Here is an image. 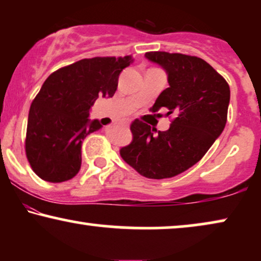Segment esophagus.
Segmentation results:
<instances>
[{
  "label": "esophagus",
  "mask_w": 261,
  "mask_h": 261,
  "mask_svg": "<svg viewBox=\"0 0 261 261\" xmlns=\"http://www.w3.org/2000/svg\"><path fill=\"white\" fill-rule=\"evenodd\" d=\"M123 124H124V126H129V121H128V120L123 121Z\"/></svg>",
  "instance_id": "obj_1"
}]
</instances>
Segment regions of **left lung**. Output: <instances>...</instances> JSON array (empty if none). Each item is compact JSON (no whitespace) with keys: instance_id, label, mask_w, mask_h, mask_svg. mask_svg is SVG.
Listing matches in <instances>:
<instances>
[{"instance_id":"1","label":"left lung","mask_w":261,"mask_h":261,"mask_svg":"<svg viewBox=\"0 0 261 261\" xmlns=\"http://www.w3.org/2000/svg\"><path fill=\"white\" fill-rule=\"evenodd\" d=\"M146 58L162 65L170 87L158 96L152 110L174 114L170 128L156 132L144 121L130 123L133 139L120 155L138 173L152 179L177 176L195 165L222 133L227 122L230 89L214 67L195 56L147 52Z\"/></svg>"}]
</instances>
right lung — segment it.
Listing matches in <instances>:
<instances>
[{"label":"right lung","mask_w":261,"mask_h":261,"mask_svg":"<svg viewBox=\"0 0 261 261\" xmlns=\"http://www.w3.org/2000/svg\"><path fill=\"white\" fill-rule=\"evenodd\" d=\"M133 57L82 59L49 74L32 102L24 151L38 177L62 183L80 172L82 141L101 128L89 121V109L98 96L113 97L119 76Z\"/></svg>","instance_id":"add662e5"}]
</instances>
